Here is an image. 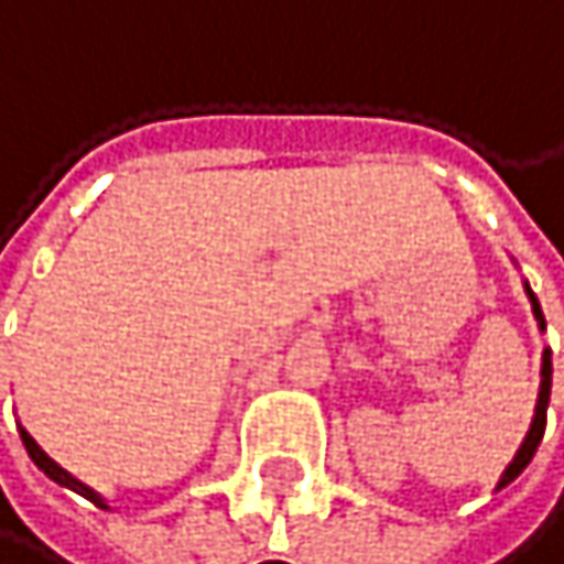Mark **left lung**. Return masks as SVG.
Segmentation results:
<instances>
[{
  "label": "left lung",
  "instance_id": "8db88e82",
  "mask_svg": "<svg viewBox=\"0 0 564 564\" xmlns=\"http://www.w3.org/2000/svg\"><path fill=\"white\" fill-rule=\"evenodd\" d=\"M525 294H529V301H532V314H535V321H539V330H545V317H542V307H539V301H535V294H532V288L525 284ZM549 397H552V354L545 350L542 354V383H539V403H535V416H532V426H529V433H525V440H522V446H519V453H516V459L506 466V473H502V479H499V486L496 489H502V486H509L529 463H532V456H535V449H539V443H542V436H545V413H549Z\"/></svg>",
  "mask_w": 564,
  "mask_h": 564
}]
</instances>
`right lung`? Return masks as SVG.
Returning <instances> with one entry per match:
<instances>
[{"instance_id":"1","label":"right lung","mask_w":564,"mask_h":564,"mask_svg":"<svg viewBox=\"0 0 564 564\" xmlns=\"http://www.w3.org/2000/svg\"><path fill=\"white\" fill-rule=\"evenodd\" d=\"M19 433H22V446H25V453L32 456V463H35V466H39V469H42V473H45L48 479H55L58 486H65V489H72V492L85 496L88 502H95V506L108 509V506H105V499H101V496H98L95 489H88L85 482H78V479H75L72 473H65V469H62V466H58L55 459H48V456H45V453L39 449V443H35V440H32V436H29L25 430H19Z\"/></svg>"}]
</instances>
